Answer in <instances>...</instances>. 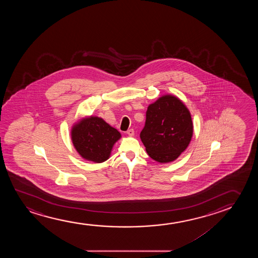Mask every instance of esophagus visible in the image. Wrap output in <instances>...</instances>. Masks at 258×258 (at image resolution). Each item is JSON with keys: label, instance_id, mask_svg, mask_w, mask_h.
Returning a JSON list of instances; mask_svg holds the SVG:
<instances>
[{"label": "esophagus", "instance_id": "esophagus-1", "mask_svg": "<svg viewBox=\"0 0 258 258\" xmlns=\"http://www.w3.org/2000/svg\"><path fill=\"white\" fill-rule=\"evenodd\" d=\"M127 134L128 135V136H131V137L134 136V130H133V128L128 130V131H127Z\"/></svg>", "mask_w": 258, "mask_h": 258}]
</instances>
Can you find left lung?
Wrapping results in <instances>:
<instances>
[{
  "label": "left lung",
  "mask_w": 258,
  "mask_h": 258,
  "mask_svg": "<svg viewBox=\"0 0 258 258\" xmlns=\"http://www.w3.org/2000/svg\"><path fill=\"white\" fill-rule=\"evenodd\" d=\"M193 135L190 113L180 99L163 96L148 106L140 133L148 155L156 161H173L183 152Z\"/></svg>",
  "instance_id": "8db88e82"
}]
</instances>
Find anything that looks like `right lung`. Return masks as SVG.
<instances>
[{
    "label": "right lung",
    "instance_id": "obj_1",
    "mask_svg": "<svg viewBox=\"0 0 258 258\" xmlns=\"http://www.w3.org/2000/svg\"><path fill=\"white\" fill-rule=\"evenodd\" d=\"M119 131L99 117H89L76 124L71 138L78 153L87 160L101 163L109 158Z\"/></svg>",
    "mask_w": 258,
    "mask_h": 258
}]
</instances>
